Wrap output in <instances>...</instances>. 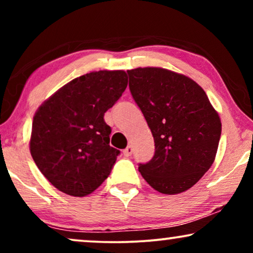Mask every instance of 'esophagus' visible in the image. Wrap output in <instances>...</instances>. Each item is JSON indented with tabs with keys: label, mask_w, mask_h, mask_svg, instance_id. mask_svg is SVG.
Listing matches in <instances>:
<instances>
[{
	"label": "esophagus",
	"mask_w": 253,
	"mask_h": 253,
	"mask_svg": "<svg viewBox=\"0 0 253 253\" xmlns=\"http://www.w3.org/2000/svg\"><path fill=\"white\" fill-rule=\"evenodd\" d=\"M132 152H133V150H132V147L131 146H127L126 150H123V154H124V157H130L131 154H132Z\"/></svg>",
	"instance_id": "obj_1"
}]
</instances>
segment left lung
Masks as SVG:
<instances>
[{"label": "left lung", "mask_w": 253, "mask_h": 253, "mask_svg": "<svg viewBox=\"0 0 253 253\" xmlns=\"http://www.w3.org/2000/svg\"><path fill=\"white\" fill-rule=\"evenodd\" d=\"M131 95L154 138L155 152L140 174L165 195L192 188L213 165L221 121L192 79L161 68L127 70Z\"/></svg>", "instance_id": "1"}]
</instances>
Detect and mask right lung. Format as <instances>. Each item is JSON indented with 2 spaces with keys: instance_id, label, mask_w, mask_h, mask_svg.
<instances>
[{
  "instance_id": "add662e5",
  "label": "right lung",
  "mask_w": 253,
  "mask_h": 253,
  "mask_svg": "<svg viewBox=\"0 0 253 253\" xmlns=\"http://www.w3.org/2000/svg\"><path fill=\"white\" fill-rule=\"evenodd\" d=\"M126 85L122 70L89 72L68 83L38 109L31 155L60 191L87 196L109 176L121 152L109 145L112 129L103 116Z\"/></svg>"
}]
</instances>
